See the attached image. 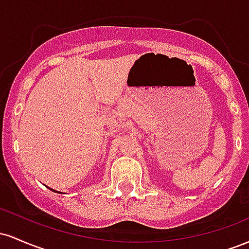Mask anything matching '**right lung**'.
<instances>
[{"label": "right lung", "mask_w": 249, "mask_h": 249, "mask_svg": "<svg viewBox=\"0 0 249 249\" xmlns=\"http://www.w3.org/2000/svg\"><path fill=\"white\" fill-rule=\"evenodd\" d=\"M53 192H56V191H53Z\"/></svg>", "instance_id": "obj_1"}]
</instances>
